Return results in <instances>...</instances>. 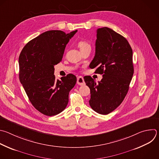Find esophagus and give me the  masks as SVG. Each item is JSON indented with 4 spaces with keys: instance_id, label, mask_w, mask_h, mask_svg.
Segmentation results:
<instances>
[{
    "instance_id": "esophagus-1",
    "label": "esophagus",
    "mask_w": 159,
    "mask_h": 159,
    "mask_svg": "<svg viewBox=\"0 0 159 159\" xmlns=\"http://www.w3.org/2000/svg\"><path fill=\"white\" fill-rule=\"evenodd\" d=\"M77 83L79 85H84L85 82H84V79L83 77H82V76H79V77H77Z\"/></svg>"
}]
</instances>
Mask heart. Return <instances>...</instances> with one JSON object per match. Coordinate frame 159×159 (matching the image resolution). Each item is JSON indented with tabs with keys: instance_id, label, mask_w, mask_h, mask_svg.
Segmentation results:
<instances>
[{
	"instance_id": "obj_1",
	"label": "heart",
	"mask_w": 159,
	"mask_h": 159,
	"mask_svg": "<svg viewBox=\"0 0 159 159\" xmlns=\"http://www.w3.org/2000/svg\"><path fill=\"white\" fill-rule=\"evenodd\" d=\"M78 46L80 50L85 49L87 48H91L90 43L85 40H80L78 42Z\"/></svg>"
}]
</instances>
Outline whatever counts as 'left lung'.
<instances>
[{"mask_svg": "<svg viewBox=\"0 0 159 159\" xmlns=\"http://www.w3.org/2000/svg\"><path fill=\"white\" fill-rule=\"evenodd\" d=\"M89 67L103 75L98 83L84 77L90 90L89 104L96 112L107 115L124 100L134 74L132 49L127 40L110 28L98 29L95 54Z\"/></svg>", "mask_w": 159, "mask_h": 159, "instance_id": "1", "label": "left lung"}]
</instances>
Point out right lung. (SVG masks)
I'll use <instances>...</instances> for the list:
<instances>
[{
	"instance_id": "1",
	"label": "right lung",
	"mask_w": 159,
	"mask_h": 159,
	"mask_svg": "<svg viewBox=\"0 0 159 159\" xmlns=\"http://www.w3.org/2000/svg\"><path fill=\"white\" fill-rule=\"evenodd\" d=\"M77 30L45 32L29 41L19 58V80L33 106L47 116L62 112L77 78L69 74L56 80L54 66L62 59L66 45Z\"/></svg>"
}]
</instances>
